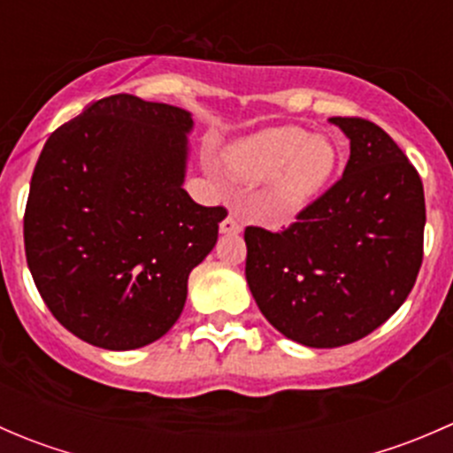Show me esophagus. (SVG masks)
I'll return each mask as SVG.
<instances>
[{"instance_id":"34e87169","label":"esophagus","mask_w":453,"mask_h":453,"mask_svg":"<svg viewBox=\"0 0 453 453\" xmlns=\"http://www.w3.org/2000/svg\"><path fill=\"white\" fill-rule=\"evenodd\" d=\"M219 230H221L223 234H239V232H241V221L234 217V214H230V217L223 219L221 226H219Z\"/></svg>"}]
</instances>
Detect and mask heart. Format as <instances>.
Returning <instances> with one entry per match:
<instances>
[{"mask_svg":"<svg viewBox=\"0 0 453 453\" xmlns=\"http://www.w3.org/2000/svg\"><path fill=\"white\" fill-rule=\"evenodd\" d=\"M239 180L260 184L273 177L272 197L278 208L298 210L331 180L337 146L326 135L300 127H273L239 142L227 157Z\"/></svg>","mask_w":453,"mask_h":453,"instance_id":"heart-1","label":"heart"}]
</instances>
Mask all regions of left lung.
Wrapping results in <instances>:
<instances>
[{"label": "left lung", "mask_w": 453, "mask_h": 453, "mask_svg": "<svg viewBox=\"0 0 453 453\" xmlns=\"http://www.w3.org/2000/svg\"><path fill=\"white\" fill-rule=\"evenodd\" d=\"M350 140L340 181L282 232L245 227V278L276 331L311 349L381 326L417 282L425 195L396 142L364 118H331Z\"/></svg>", "instance_id": "1"}]
</instances>
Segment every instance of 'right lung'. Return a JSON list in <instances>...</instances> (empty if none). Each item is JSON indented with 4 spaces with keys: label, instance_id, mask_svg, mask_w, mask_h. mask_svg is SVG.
<instances>
[{
    "label": "right lung",
    "instance_id": "right-lung-1",
    "mask_svg": "<svg viewBox=\"0 0 453 453\" xmlns=\"http://www.w3.org/2000/svg\"><path fill=\"white\" fill-rule=\"evenodd\" d=\"M193 118L131 94L96 100L39 155L26 260L54 318L91 346L134 350L177 322L227 210L184 190Z\"/></svg>",
    "mask_w": 453,
    "mask_h": 453
}]
</instances>
